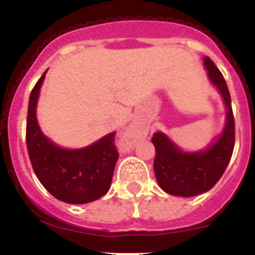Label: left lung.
Instances as JSON below:
<instances>
[{
    "label": "left lung",
    "instance_id": "obj_1",
    "mask_svg": "<svg viewBox=\"0 0 255 255\" xmlns=\"http://www.w3.org/2000/svg\"><path fill=\"white\" fill-rule=\"evenodd\" d=\"M204 65L211 82L218 88L227 106L226 126L222 135L208 149L198 153L181 152L162 132H155L152 138L157 182L166 193L179 197H194L211 190L224 175L235 145V120L229 88L211 58H204Z\"/></svg>",
    "mask_w": 255,
    "mask_h": 255
}]
</instances>
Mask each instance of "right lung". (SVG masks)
Here are the masks:
<instances>
[{
	"instance_id": "add662e5",
	"label": "right lung",
	"mask_w": 255,
	"mask_h": 255,
	"mask_svg": "<svg viewBox=\"0 0 255 255\" xmlns=\"http://www.w3.org/2000/svg\"><path fill=\"white\" fill-rule=\"evenodd\" d=\"M46 73L30 93L26 117V148L40 184L55 198L70 204L100 199L110 189L119 152L116 132L83 149H64L47 139L37 123L35 107Z\"/></svg>"
}]
</instances>
